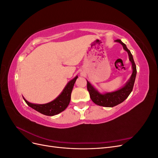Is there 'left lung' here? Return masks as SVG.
<instances>
[{
  "mask_svg": "<svg viewBox=\"0 0 158 158\" xmlns=\"http://www.w3.org/2000/svg\"><path fill=\"white\" fill-rule=\"evenodd\" d=\"M115 41L120 43L123 45V49L127 51L129 56V60H130L132 63L133 70L132 74L130 80H129L128 82L123 88L116 91V92L107 93L106 94H99L98 91L89 84L88 81H87V89L89 93L90 98L94 103L98 105L99 106L113 107L121 103L122 102L125 101V100L128 97V95H130V94L132 91L134 84H135L136 75V66L135 61H134L132 55L131 54V51L127 49L126 45L125 44H123L121 41V40H115Z\"/></svg>",
  "mask_w": 158,
  "mask_h": 158,
  "instance_id": "left-lung-1",
  "label": "left lung"
}]
</instances>
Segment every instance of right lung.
I'll return each instance as SVG.
<instances>
[{
	"label": "right lung",
	"instance_id": "add662e5",
	"mask_svg": "<svg viewBox=\"0 0 158 158\" xmlns=\"http://www.w3.org/2000/svg\"><path fill=\"white\" fill-rule=\"evenodd\" d=\"M77 78L78 76H76L73 80L70 81L67 85H66L63 92L59 95V97L50 103L41 105L33 104L26 101L23 98L27 104V106H29L30 107L35 109V111L40 112V113L44 114L47 116L55 115V114L63 111L68 107L70 101L72 91H73L74 83Z\"/></svg>",
	"mask_w": 158,
	"mask_h": 158
}]
</instances>
